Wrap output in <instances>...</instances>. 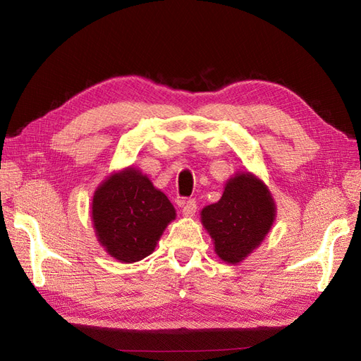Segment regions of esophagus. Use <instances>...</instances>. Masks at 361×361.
I'll return each instance as SVG.
<instances>
[{"mask_svg":"<svg viewBox=\"0 0 361 361\" xmlns=\"http://www.w3.org/2000/svg\"><path fill=\"white\" fill-rule=\"evenodd\" d=\"M195 211H197V202H195V199H188L187 202H183L182 214L185 216H192L195 214Z\"/></svg>","mask_w":361,"mask_h":361,"instance_id":"esophagus-1","label":"esophagus"}]
</instances>
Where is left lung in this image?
<instances>
[{
	"label": "left lung",
	"instance_id": "1",
	"mask_svg": "<svg viewBox=\"0 0 361 361\" xmlns=\"http://www.w3.org/2000/svg\"><path fill=\"white\" fill-rule=\"evenodd\" d=\"M274 216L269 191L247 173L227 182L223 197L202 211V223L214 239L216 255L238 264L267 236Z\"/></svg>",
	"mask_w": 361,
	"mask_h": 361
}]
</instances>
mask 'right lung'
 I'll use <instances>...</instances> for the list:
<instances>
[{"label":"right lung","mask_w":361,"mask_h":361,"mask_svg":"<svg viewBox=\"0 0 361 361\" xmlns=\"http://www.w3.org/2000/svg\"><path fill=\"white\" fill-rule=\"evenodd\" d=\"M174 215L166 194L134 169L108 178L94 192L92 206L97 239L120 262L149 256Z\"/></svg>","instance_id":"add662e5"}]
</instances>
